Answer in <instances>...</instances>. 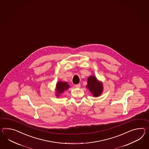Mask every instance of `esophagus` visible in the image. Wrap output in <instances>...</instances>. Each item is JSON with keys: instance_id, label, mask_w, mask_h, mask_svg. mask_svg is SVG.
Instances as JSON below:
<instances>
[{"instance_id": "34e87169", "label": "esophagus", "mask_w": 149, "mask_h": 149, "mask_svg": "<svg viewBox=\"0 0 149 149\" xmlns=\"http://www.w3.org/2000/svg\"><path fill=\"white\" fill-rule=\"evenodd\" d=\"M81 87V84H77L75 85V87L77 88H79Z\"/></svg>"}]
</instances>
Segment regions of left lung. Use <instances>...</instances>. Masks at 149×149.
<instances>
[{
    "label": "left lung",
    "mask_w": 149,
    "mask_h": 149,
    "mask_svg": "<svg viewBox=\"0 0 149 149\" xmlns=\"http://www.w3.org/2000/svg\"><path fill=\"white\" fill-rule=\"evenodd\" d=\"M86 88L91 91V94L95 97H97L102 94L103 86L101 81H100L94 75L88 77L87 84Z\"/></svg>",
    "instance_id": "1"
}]
</instances>
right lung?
<instances>
[{
    "label": "right lung",
    "mask_w": 149,
    "mask_h": 149,
    "mask_svg": "<svg viewBox=\"0 0 149 149\" xmlns=\"http://www.w3.org/2000/svg\"><path fill=\"white\" fill-rule=\"evenodd\" d=\"M70 88V86L68 82L63 81H58L56 84L55 88V96L58 97L60 95L64 93L65 91L68 90Z\"/></svg>",
    "instance_id": "1"
}]
</instances>
